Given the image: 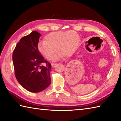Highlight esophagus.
<instances>
[{"label":"esophagus","instance_id":"1","mask_svg":"<svg viewBox=\"0 0 121 121\" xmlns=\"http://www.w3.org/2000/svg\"><path fill=\"white\" fill-rule=\"evenodd\" d=\"M56 65V63H52V64H51V66H52V68H55Z\"/></svg>","mask_w":121,"mask_h":121}]
</instances>
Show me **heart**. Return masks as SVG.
<instances>
[{"label":"heart","instance_id":"1","mask_svg":"<svg viewBox=\"0 0 121 121\" xmlns=\"http://www.w3.org/2000/svg\"><path fill=\"white\" fill-rule=\"evenodd\" d=\"M45 40L38 44L39 52L47 59L51 60L57 52H59L54 60H57L72 56L78 49L80 38L78 34L74 30L51 32L45 36Z\"/></svg>","mask_w":121,"mask_h":121}]
</instances>
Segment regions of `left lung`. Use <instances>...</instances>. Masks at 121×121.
<instances>
[{
    "label": "left lung",
    "instance_id": "8db88e82",
    "mask_svg": "<svg viewBox=\"0 0 121 121\" xmlns=\"http://www.w3.org/2000/svg\"><path fill=\"white\" fill-rule=\"evenodd\" d=\"M87 50H89V49H88V48H87Z\"/></svg>",
    "mask_w": 121,
    "mask_h": 121
}]
</instances>
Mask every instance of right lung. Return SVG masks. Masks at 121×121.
<instances>
[{
    "label": "right lung",
    "instance_id": "1",
    "mask_svg": "<svg viewBox=\"0 0 121 121\" xmlns=\"http://www.w3.org/2000/svg\"><path fill=\"white\" fill-rule=\"evenodd\" d=\"M40 34L34 30L22 37L13 52L15 78L20 85L32 92L43 91L51 83L50 63L38 49ZM45 63L46 66L43 64Z\"/></svg>",
    "mask_w": 121,
    "mask_h": 121
}]
</instances>
